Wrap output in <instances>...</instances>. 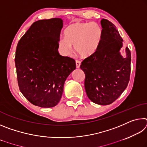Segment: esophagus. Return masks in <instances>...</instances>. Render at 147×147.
I'll use <instances>...</instances> for the list:
<instances>
[{"instance_id":"1","label":"esophagus","mask_w":147,"mask_h":147,"mask_svg":"<svg viewBox=\"0 0 147 147\" xmlns=\"http://www.w3.org/2000/svg\"><path fill=\"white\" fill-rule=\"evenodd\" d=\"M80 64H81V62L78 61V60H76V67L77 69H79L80 68Z\"/></svg>"}]
</instances>
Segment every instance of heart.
Listing matches in <instances>:
<instances>
[{"mask_svg":"<svg viewBox=\"0 0 147 147\" xmlns=\"http://www.w3.org/2000/svg\"><path fill=\"white\" fill-rule=\"evenodd\" d=\"M64 37L58 40L59 51L63 56H69L74 51L82 58L93 55L97 51L103 37V29L97 23L76 22L69 25L64 31Z\"/></svg>","mask_w":147,"mask_h":147,"instance_id":"b5f03b06","label":"heart"}]
</instances>
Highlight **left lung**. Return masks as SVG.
Wrapping results in <instances>:
<instances>
[{
  "label": "left lung",
  "mask_w": 147,
  "mask_h": 147,
  "mask_svg": "<svg viewBox=\"0 0 147 147\" xmlns=\"http://www.w3.org/2000/svg\"><path fill=\"white\" fill-rule=\"evenodd\" d=\"M103 37L97 51L82 61L80 68L85 73L84 86L90 100L99 105L113 102L127 87L130 76L131 53L126 48L121 55L123 39L115 26L108 20L100 21Z\"/></svg>",
  "instance_id": "left-lung-1"
}]
</instances>
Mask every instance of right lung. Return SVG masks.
Returning <instances> with one entry per match:
<instances>
[{"label":"right lung","mask_w":147,"mask_h":147,"mask_svg":"<svg viewBox=\"0 0 147 147\" xmlns=\"http://www.w3.org/2000/svg\"><path fill=\"white\" fill-rule=\"evenodd\" d=\"M63 20L34 22L17 44L15 58L20 91L30 102L52 108L60 100L65 81L76 69L74 59L58 53Z\"/></svg>","instance_id":"add662e5"}]
</instances>
